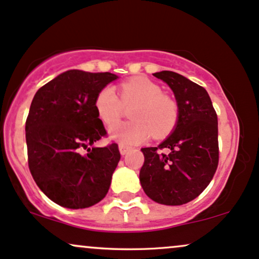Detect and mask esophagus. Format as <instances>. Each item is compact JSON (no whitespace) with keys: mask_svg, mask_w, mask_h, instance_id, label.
I'll use <instances>...</instances> for the list:
<instances>
[{"mask_svg":"<svg viewBox=\"0 0 259 259\" xmlns=\"http://www.w3.org/2000/svg\"><path fill=\"white\" fill-rule=\"evenodd\" d=\"M118 148H120L121 155H124V154H127L131 150V147H127V145H124V144H120L118 145Z\"/></svg>","mask_w":259,"mask_h":259,"instance_id":"34e87169","label":"esophagus"}]
</instances>
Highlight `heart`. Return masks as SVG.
<instances>
[{"mask_svg": "<svg viewBox=\"0 0 259 259\" xmlns=\"http://www.w3.org/2000/svg\"><path fill=\"white\" fill-rule=\"evenodd\" d=\"M120 95L112 87H104L94 101L98 117L107 127L119 119L123 104L135 103L130 117L133 121L116 125L110 130L115 139L124 144H138L153 135L162 138L170 135L179 122V105L161 88L144 77H135L121 84Z\"/></svg>", "mask_w": 259, "mask_h": 259, "instance_id": "obj_1", "label": "heart"}]
</instances>
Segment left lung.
<instances>
[{
	"mask_svg": "<svg viewBox=\"0 0 259 259\" xmlns=\"http://www.w3.org/2000/svg\"><path fill=\"white\" fill-rule=\"evenodd\" d=\"M172 89L180 115L176 128L158 147L142 148L139 181L145 194L165 205H181L210 184L219 162L218 116L207 91L171 71L154 73ZM162 149L170 153L165 154Z\"/></svg>",
	"mask_w": 259,
	"mask_h": 259,
	"instance_id": "left-lung-1",
	"label": "left lung"
}]
</instances>
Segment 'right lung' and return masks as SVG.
<instances>
[{
	"mask_svg": "<svg viewBox=\"0 0 259 259\" xmlns=\"http://www.w3.org/2000/svg\"><path fill=\"white\" fill-rule=\"evenodd\" d=\"M117 75L71 69L42 85L25 121L28 165L52 202L80 209L106 196L121 154L118 145L91 148L106 137L94 101Z\"/></svg>",
	"mask_w": 259,
	"mask_h": 259,
	"instance_id": "add662e5",
	"label": "right lung"
}]
</instances>
